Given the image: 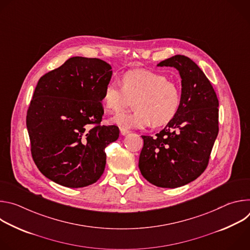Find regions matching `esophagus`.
<instances>
[{"label":"esophagus","mask_w":250,"mask_h":250,"mask_svg":"<svg viewBox=\"0 0 250 250\" xmlns=\"http://www.w3.org/2000/svg\"><path fill=\"white\" fill-rule=\"evenodd\" d=\"M120 131H121L122 135H125V134H127L129 132V130L127 128H125V127H121Z\"/></svg>","instance_id":"esophagus-1"}]
</instances>
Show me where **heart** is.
Listing matches in <instances>:
<instances>
[{
	"label": "heart",
	"mask_w": 250,
	"mask_h": 250,
	"mask_svg": "<svg viewBox=\"0 0 250 250\" xmlns=\"http://www.w3.org/2000/svg\"><path fill=\"white\" fill-rule=\"evenodd\" d=\"M120 82L121 87L115 84L105 86L102 103L106 112L121 114L133 102L131 114L120 115L113 120L122 127L165 126L180 111L182 92L179 85L161 73L146 69L128 70Z\"/></svg>",
	"instance_id": "heart-1"
}]
</instances>
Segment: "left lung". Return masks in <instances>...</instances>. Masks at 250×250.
<instances>
[{"mask_svg":"<svg viewBox=\"0 0 250 250\" xmlns=\"http://www.w3.org/2000/svg\"><path fill=\"white\" fill-rule=\"evenodd\" d=\"M158 66L175 67L182 78V104L176 118L155 136L141 135L138 167L161 188L186 185L206 170L219 133V100L210 82L189 57L175 55Z\"/></svg>","mask_w":250,"mask_h":250,"instance_id":"8db88e82","label":"left lung"}]
</instances>
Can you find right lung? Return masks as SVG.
<instances>
[{
	"label": "right lung",
	"instance_id": "obj_1",
	"mask_svg": "<svg viewBox=\"0 0 250 250\" xmlns=\"http://www.w3.org/2000/svg\"><path fill=\"white\" fill-rule=\"evenodd\" d=\"M111 69L99 58L71 57L35 87L26 113L31 156L59 185L86 187L104 173V148L120 135L118 126L101 125Z\"/></svg>",
	"mask_w": 250,
	"mask_h": 250
}]
</instances>
